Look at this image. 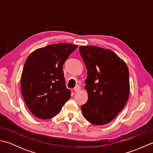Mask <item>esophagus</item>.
Wrapping results in <instances>:
<instances>
[{"mask_svg": "<svg viewBox=\"0 0 153 153\" xmlns=\"http://www.w3.org/2000/svg\"><path fill=\"white\" fill-rule=\"evenodd\" d=\"M81 90V87L79 85H77L76 87L74 88V92L75 93H79Z\"/></svg>", "mask_w": 153, "mask_h": 153, "instance_id": "esophagus-1", "label": "esophagus"}]
</instances>
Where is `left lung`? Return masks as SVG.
I'll return each instance as SVG.
<instances>
[{
  "mask_svg": "<svg viewBox=\"0 0 153 153\" xmlns=\"http://www.w3.org/2000/svg\"><path fill=\"white\" fill-rule=\"evenodd\" d=\"M87 77L85 89L88 100L81 106L87 121L101 126L111 122L121 111L129 95V70L115 53L96 46H81Z\"/></svg>",
  "mask_w": 153,
  "mask_h": 153,
  "instance_id": "8db88e82",
  "label": "left lung"
}]
</instances>
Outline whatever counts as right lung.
Returning a JSON list of instances; mask_svg holds the SVG:
<instances>
[{
    "label": "right lung",
    "mask_w": 153,
    "mask_h": 153,
    "mask_svg": "<svg viewBox=\"0 0 153 153\" xmlns=\"http://www.w3.org/2000/svg\"><path fill=\"white\" fill-rule=\"evenodd\" d=\"M77 45H49L29 55L23 68L21 90L31 112L39 119L56 116L71 97L65 85L62 66Z\"/></svg>",
    "instance_id": "add662e5"
}]
</instances>
